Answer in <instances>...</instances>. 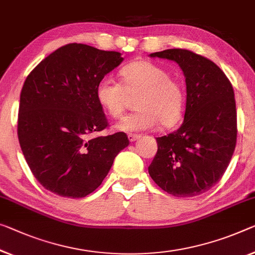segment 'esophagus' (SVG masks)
<instances>
[{"instance_id": "obj_1", "label": "esophagus", "mask_w": 255, "mask_h": 255, "mask_svg": "<svg viewBox=\"0 0 255 255\" xmlns=\"http://www.w3.org/2000/svg\"><path fill=\"white\" fill-rule=\"evenodd\" d=\"M128 140L131 141V142H133V141L138 140L140 138V134H134V133H128Z\"/></svg>"}]
</instances>
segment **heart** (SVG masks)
<instances>
[{
	"instance_id": "b5f03b06",
	"label": "heart",
	"mask_w": 255,
	"mask_h": 255,
	"mask_svg": "<svg viewBox=\"0 0 255 255\" xmlns=\"http://www.w3.org/2000/svg\"><path fill=\"white\" fill-rule=\"evenodd\" d=\"M121 80L122 83L105 77L96 88L98 103L114 119L123 115L128 96L138 95V111L123 117L116 125L117 130H150L158 124L168 128L180 120L185 106V90L181 82L170 77L165 68L151 61H134L122 68Z\"/></svg>"
}]
</instances>
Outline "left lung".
<instances>
[{"label": "left lung", "instance_id": "8db88e82", "mask_svg": "<svg viewBox=\"0 0 255 255\" xmlns=\"http://www.w3.org/2000/svg\"><path fill=\"white\" fill-rule=\"evenodd\" d=\"M173 60L186 77L183 122L156 138L157 152L148 167L151 179L175 197H194L217 185L233 157L237 112L233 85L207 58L185 49L149 54Z\"/></svg>", "mask_w": 255, "mask_h": 255}]
</instances>
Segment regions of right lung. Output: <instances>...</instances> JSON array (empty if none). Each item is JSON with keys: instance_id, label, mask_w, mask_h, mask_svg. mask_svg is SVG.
<instances>
[{"instance_id": "1", "label": "right lung", "mask_w": 255, "mask_h": 255, "mask_svg": "<svg viewBox=\"0 0 255 255\" xmlns=\"http://www.w3.org/2000/svg\"><path fill=\"white\" fill-rule=\"evenodd\" d=\"M123 58L70 43L49 54L27 76L20 93L18 139L34 177L61 197L95 191L119 152L128 144L117 132L93 136L108 127L96 88Z\"/></svg>"}]
</instances>
